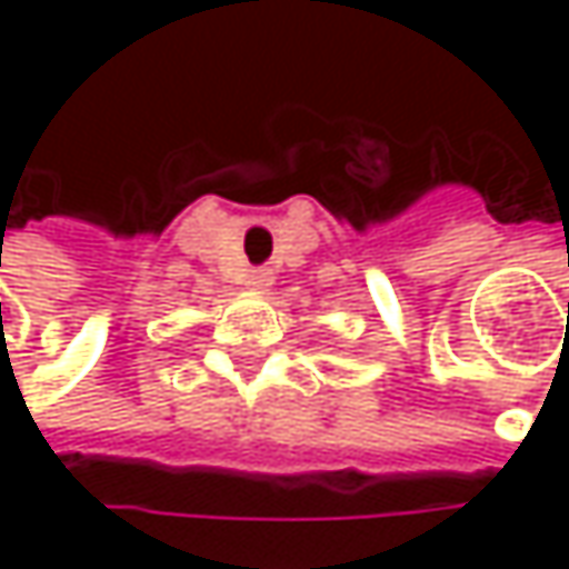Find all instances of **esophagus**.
Instances as JSON below:
<instances>
[{"instance_id":"1","label":"esophagus","mask_w":569,"mask_h":569,"mask_svg":"<svg viewBox=\"0 0 569 569\" xmlns=\"http://www.w3.org/2000/svg\"><path fill=\"white\" fill-rule=\"evenodd\" d=\"M243 286L253 289V292H267V289L273 286V273H270V270H250V273L243 277Z\"/></svg>"}]
</instances>
